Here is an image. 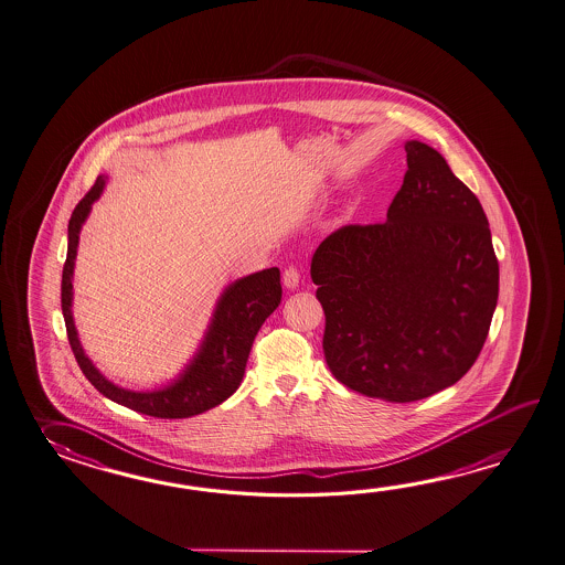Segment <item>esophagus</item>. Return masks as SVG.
<instances>
[{
    "label": "esophagus",
    "instance_id": "esophagus-1",
    "mask_svg": "<svg viewBox=\"0 0 565 565\" xmlns=\"http://www.w3.org/2000/svg\"><path fill=\"white\" fill-rule=\"evenodd\" d=\"M284 286L288 289H296L300 286V271L296 267H288L284 271Z\"/></svg>",
    "mask_w": 565,
    "mask_h": 565
}]
</instances>
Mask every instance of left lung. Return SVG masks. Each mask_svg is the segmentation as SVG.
<instances>
[{"instance_id": "8db88e82", "label": "left lung", "mask_w": 565, "mask_h": 565, "mask_svg": "<svg viewBox=\"0 0 565 565\" xmlns=\"http://www.w3.org/2000/svg\"><path fill=\"white\" fill-rule=\"evenodd\" d=\"M406 174L386 221L348 225L311 257L335 381L413 403L461 381L483 348L499 296L489 221L445 157L406 140Z\"/></svg>"}]
</instances>
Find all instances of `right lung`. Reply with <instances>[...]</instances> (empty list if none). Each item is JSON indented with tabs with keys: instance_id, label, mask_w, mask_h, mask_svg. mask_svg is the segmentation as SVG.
<instances>
[{
	"instance_id": "1",
	"label": "right lung",
	"mask_w": 565,
	"mask_h": 565,
	"mask_svg": "<svg viewBox=\"0 0 565 565\" xmlns=\"http://www.w3.org/2000/svg\"><path fill=\"white\" fill-rule=\"evenodd\" d=\"M104 186L106 177L100 174L93 189L74 209L68 223V254L62 271V313L72 352L84 376L96 391L110 398L113 403L122 404L130 411L157 418H186L201 415L227 401L231 394L239 388L255 335L281 301L279 269L269 267L255 271L252 276L235 279L221 291L201 344L173 381L152 391L122 388L108 381L103 372L94 366L93 360L86 356L72 316V279L82 225L88 220L94 203L103 195Z\"/></svg>"
}]
</instances>
